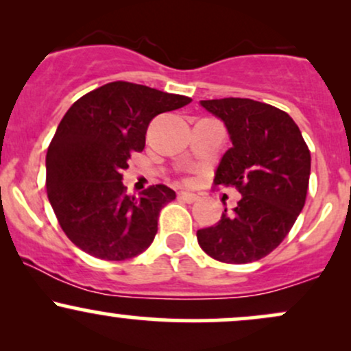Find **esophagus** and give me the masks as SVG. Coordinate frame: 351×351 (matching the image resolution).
<instances>
[{
    "label": "esophagus",
    "instance_id": "obj_1",
    "mask_svg": "<svg viewBox=\"0 0 351 351\" xmlns=\"http://www.w3.org/2000/svg\"><path fill=\"white\" fill-rule=\"evenodd\" d=\"M178 196H180V199L186 201V203H195V201L198 199V196H196L195 193H188V191H181Z\"/></svg>",
    "mask_w": 351,
    "mask_h": 351
}]
</instances>
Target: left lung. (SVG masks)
<instances>
[{
  "label": "left lung",
  "mask_w": 351,
  "mask_h": 351,
  "mask_svg": "<svg viewBox=\"0 0 351 351\" xmlns=\"http://www.w3.org/2000/svg\"><path fill=\"white\" fill-rule=\"evenodd\" d=\"M201 106L223 120L232 142L217 167L215 186L236 188L243 198L196 237L219 263H254L285 239L304 208L308 147L291 115L269 104L228 97L201 100Z\"/></svg>",
  "instance_id": "obj_1"
}]
</instances>
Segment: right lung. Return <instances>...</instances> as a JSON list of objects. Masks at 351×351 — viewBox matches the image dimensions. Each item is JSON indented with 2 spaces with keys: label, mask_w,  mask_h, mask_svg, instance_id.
I'll return each mask as SVG.
<instances>
[{
  "label": "right lung",
  "mask_w": 351,
  "mask_h": 351,
  "mask_svg": "<svg viewBox=\"0 0 351 351\" xmlns=\"http://www.w3.org/2000/svg\"><path fill=\"white\" fill-rule=\"evenodd\" d=\"M191 102L140 84L108 82L82 95L60 120L46 155L47 198L66 236L90 256L125 261L155 239L158 215L176 198L167 184L127 195L122 171L145 148L153 117Z\"/></svg>",
  "instance_id": "1"
}]
</instances>
